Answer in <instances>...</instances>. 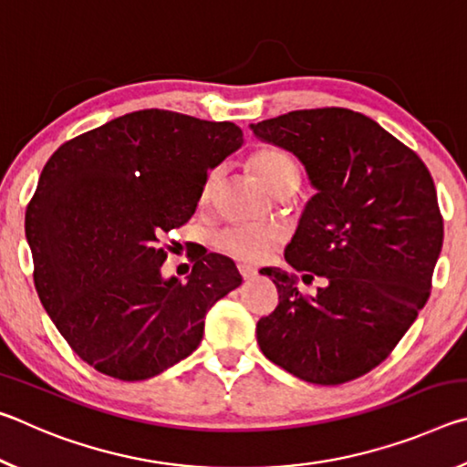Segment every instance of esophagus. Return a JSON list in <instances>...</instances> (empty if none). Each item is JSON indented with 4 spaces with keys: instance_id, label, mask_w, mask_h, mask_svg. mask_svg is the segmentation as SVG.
I'll return each instance as SVG.
<instances>
[{
    "instance_id": "34e87169",
    "label": "esophagus",
    "mask_w": 467,
    "mask_h": 467,
    "mask_svg": "<svg viewBox=\"0 0 467 467\" xmlns=\"http://www.w3.org/2000/svg\"><path fill=\"white\" fill-rule=\"evenodd\" d=\"M239 272H241V275L244 280H253L257 275V270L255 267H251V265H244V264H241L239 265Z\"/></svg>"
}]
</instances>
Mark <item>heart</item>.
<instances>
[{"label":"heart","instance_id":"b5f03b06","mask_svg":"<svg viewBox=\"0 0 467 467\" xmlns=\"http://www.w3.org/2000/svg\"><path fill=\"white\" fill-rule=\"evenodd\" d=\"M251 169L274 195L295 193L300 185V167L295 156L275 146H262L249 158ZM218 183V171H212L203 181L202 202H210ZM278 226L234 224L216 234V247L243 262H262L282 241Z\"/></svg>","mask_w":467,"mask_h":467}]
</instances>
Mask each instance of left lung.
<instances>
[{"instance_id":"1","label":"left lung","mask_w":467,"mask_h":467,"mask_svg":"<svg viewBox=\"0 0 467 467\" xmlns=\"http://www.w3.org/2000/svg\"><path fill=\"white\" fill-rule=\"evenodd\" d=\"M295 154L315 193L284 257L326 286L305 296L296 274L264 267L275 311L257 321L274 365L315 385L362 377L389 357L431 295L442 218L429 169L381 125L350 109H309L249 125Z\"/></svg>"}]
</instances>
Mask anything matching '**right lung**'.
<instances>
[{
  "label": "right lung",
  "mask_w": 467,
  "mask_h": 467,
  "mask_svg": "<svg viewBox=\"0 0 467 467\" xmlns=\"http://www.w3.org/2000/svg\"><path fill=\"white\" fill-rule=\"evenodd\" d=\"M243 146L228 121L146 109L57 148L26 210L35 286L55 327L99 373L144 381L202 342L212 305L241 286L233 259L161 267L164 234L193 216L208 171Z\"/></svg>",
  "instance_id": "right-lung-1"
}]
</instances>
